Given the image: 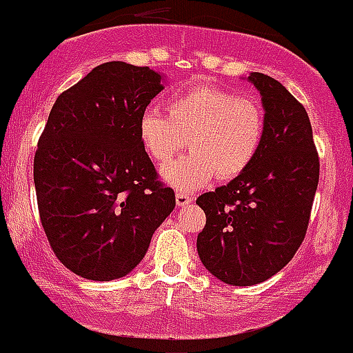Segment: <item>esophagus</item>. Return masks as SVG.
<instances>
[{
    "label": "esophagus",
    "instance_id": "34e87169",
    "mask_svg": "<svg viewBox=\"0 0 353 353\" xmlns=\"http://www.w3.org/2000/svg\"><path fill=\"white\" fill-rule=\"evenodd\" d=\"M176 204L180 205V208H183V205H188L192 202V197L188 194H183V192H176Z\"/></svg>",
    "mask_w": 353,
    "mask_h": 353
}]
</instances>
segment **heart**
I'll use <instances>...</instances> for the list:
<instances>
[{
  "instance_id": "heart-1",
  "label": "heart",
  "mask_w": 353,
  "mask_h": 353,
  "mask_svg": "<svg viewBox=\"0 0 353 353\" xmlns=\"http://www.w3.org/2000/svg\"><path fill=\"white\" fill-rule=\"evenodd\" d=\"M166 114L148 110L139 121L145 152L164 166L189 139L192 154L163 168V180L194 192L218 175H242L259 154L266 120L252 97L214 85H194L170 97Z\"/></svg>"
}]
</instances>
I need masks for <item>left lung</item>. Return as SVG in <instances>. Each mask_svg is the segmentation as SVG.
<instances>
[{
  "mask_svg": "<svg viewBox=\"0 0 353 353\" xmlns=\"http://www.w3.org/2000/svg\"><path fill=\"white\" fill-rule=\"evenodd\" d=\"M263 96L264 141L252 165L199 195L205 226L202 264L218 280L250 287L283 270L305 239L319 181V156L307 111L278 80L250 73Z\"/></svg>",
  "mask_w": 353,
  "mask_h": 353,
  "instance_id": "obj_1",
  "label": "left lung"
}]
</instances>
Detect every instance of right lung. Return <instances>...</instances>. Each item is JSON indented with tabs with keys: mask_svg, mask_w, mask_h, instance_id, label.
<instances>
[{
	"mask_svg": "<svg viewBox=\"0 0 353 353\" xmlns=\"http://www.w3.org/2000/svg\"><path fill=\"white\" fill-rule=\"evenodd\" d=\"M149 66L108 61L58 96L34 156L41 223L54 256L79 276L130 273L175 209L139 121L163 90Z\"/></svg>",
	"mask_w": 353,
	"mask_h": 353,
	"instance_id": "right-lung-1",
	"label": "right lung"
}]
</instances>
